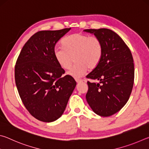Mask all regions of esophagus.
Listing matches in <instances>:
<instances>
[{
  "instance_id": "1",
  "label": "esophagus",
  "mask_w": 149,
  "mask_h": 149,
  "mask_svg": "<svg viewBox=\"0 0 149 149\" xmlns=\"http://www.w3.org/2000/svg\"><path fill=\"white\" fill-rule=\"evenodd\" d=\"M75 81H76V82L77 83V84H79V83H81V82L84 81V80L79 79H75Z\"/></svg>"
}]
</instances>
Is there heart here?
I'll return each instance as SVG.
<instances>
[{"label": "heart", "mask_w": 149, "mask_h": 149, "mask_svg": "<svg viewBox=\"0 0 149 149\" xmlns=\"http://www.w3.org/2000/svg\"><path fill=\"white\" fill-rule=\"evenodd\" d=\"M61 45L62 48L54 49V58L64 70L71 68L74 59L75 64L68 74L75 79L82 77L88 69L95 68L102 59V44L97 37L77 33L63 39Z\"/></svg>", "instance_id": "obj_1"}]
</instances>
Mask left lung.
Returning <instances> with one entry per match:
<instances>
[{"instance_id": "obj_1", "label": "left lung", "mask_w": 149, "mask_h": 149, "mask_svg": "<svg viewBox=\"0 0 149 149\" xmlns=\"http://www.w3.org/2000/svg\"><path fill=\"white\" fill-rule=\"evenodd\" d=\"M99 38L103 47L99 65L87 75L97 82L87 81L88 104L95 114L110 116L124 107L129 100L134 82V64L130 50L112 30L85 29Z\"/></svg>"}]
</instances>
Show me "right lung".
<instances>
[{"mask_svg": "<svg viewBox=\"0 0 149 149\" xmlns=\"http://www.w3.org/2000/svg\"><path fill=\"white\" fill-rule=\"evenodd\" d=\"M71 28L40 31L30 37L15 65V81L25 107L44 122L56 120L64 113L76 82L54 56V47Z\"/></svg>", "mask_w": 149, "mask_h": 149, "instance_id": "right-lung-1", "label": "right lung"}]
</instances>
